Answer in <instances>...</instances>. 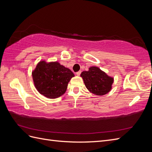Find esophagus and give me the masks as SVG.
<instances>
[{"label": "esophagus", "instance_id": "34e87169", "mask_svg": "<svg viewBox=\"0 0 152 152\" xmlns=\"http://www.w3.org/2000/svg\"><path fill=\"white\" fill-rule=\"evenodd\" d=\"M80 73H81V72L79 71V72H78L76 73V75H77V76H79V75H80Z\"/></svg>", "mask_w": 152, "mask_h": 152}]
</instances>
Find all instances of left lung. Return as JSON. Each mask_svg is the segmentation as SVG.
<instances>
[{"label": "left lung", "mask_w": 152, "mask_h": 152, "mask_svg": "<svg viewBox=\"0 0 152 152\" xmlns=\"http://www.w3.org/2000/svg\"><path fill=\"white\" fill-rule=\"evenodd\" d=\"M80 77L90 93L96 96L107 94L112 89L114 79L97 66H91L88 71L81 73Z\"/></svg>", "instance_id": "left-lung-1"}]
</instances>
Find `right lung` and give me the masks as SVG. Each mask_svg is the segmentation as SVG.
<instances>
[{"mask_svg":"<svg viewBox=\"0 0 152 152\" xmlns=\"http://www.w3.org/2000/svg\"><path fill=\"white\" fill-rule=\"evenodd\" d=\"M36 89L45 97L55 99L65 93L68 82L75 76L70 69L58 61H40L32 71Z\"/></svg>","mask_w":152,"mask_h":152,"instance_id":"add662e5","label":"right lung"}]
</instances>
